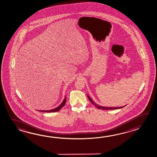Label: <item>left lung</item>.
<instances>
[{
	"instance_id": "left-lung-1",
	"label": "left lung",
	"mask_w": 157,
	"mask_h": 157,
	"mask_svg": "<svg viewBox=\"0 0 157 157\" xmlns=\"http://www.w3.org/2000/svg\"><path fill=\"white\" fill-rule=\"evenodd\" d=\"M87 96H88V99L90 100V102L92 103L93 105H94V106H96V107H97V109H103V110H104V109H105V110H107V109H109V110H111V109H121V108H122V107H125V106H123V107H103V106H99L98 105L96 104V103H94V102L93 101V100L90 98V96H88V95H87Z\"/></svg>"
}]
</instances>
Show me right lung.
<instances>
[{
    "label": "right lung",
    "instance_id": "add662e5",
    "mask_svg": "<svg viewBox=\"0 0 157 157\" xmlns=\"http://www.w3.org/2000/svg\"><path fill=\"white\" fill-rule=\"evenodd\" d=\"M66 101H67V99H66V96H65V98H64V100H63V102L61 103V104H60L59 106H58V107H56V108H55V109H50V110H47V111H46V110H39V111H41V112H57L58 111L60 110L61 108L65 105Z\"/></svg>",
    "mask_w": 157,
    "mask_h": 157
}]
</instances>
